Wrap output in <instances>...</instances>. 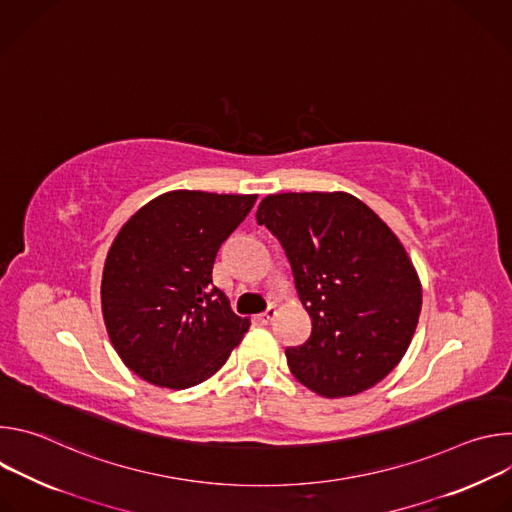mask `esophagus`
I'll return each mask as SVG.
<instances>
[{"label":"esophagus","mask_w":512,"mask_h":512,"mask_svg":"<svg viewBox=\"0 0 512 512\" xmlns=\"http://www.w3.org/2000/svg\"><path fill=\"white\" fill-rule=\"evenodd\" d=\"M275 314H277V310H275V306H269L261 316H259V320L263 322V324H269L273 318H275Z\"/></svg>","instance_id":"obj_1"}]
</instances>
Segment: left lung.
<instances>
[{"instance_id": "1", "label": "left lung", "mask_w": 512, "mask_h": 512, "mask_svg": "<svg viewBox=\"0 0 512 512\" xmlns=\"http://www.w3.org/2000/svg\"><path fill=\"white\" fill-rule=\"evenodd\" d=\"M257 223L279 239L312 320L310 338L285 348L289 371L328 399L383 381L421 312V281L397 235L348 192L269 194Z\"/></svg>"}]
</instances>
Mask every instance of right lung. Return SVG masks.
I'll use <instances>...</instances> for the list:
<instances>
[{"label":"right lung","instance_id":"obj_1","mask_svg":"<svg viewBox=\"0 0 512 512\" xmlns=\"http://www.w3.org/2000/svg\"><path fill=\"white\" fill-rule=\"evenodd\" d=\"M257 194L172 190L141 206L103 267L101 308L113 348L137 377L166 389L210 379L249 330L212 283L218 249Z\"/></svg>","mask_w":512,"mask_h":512}]
</instances>
